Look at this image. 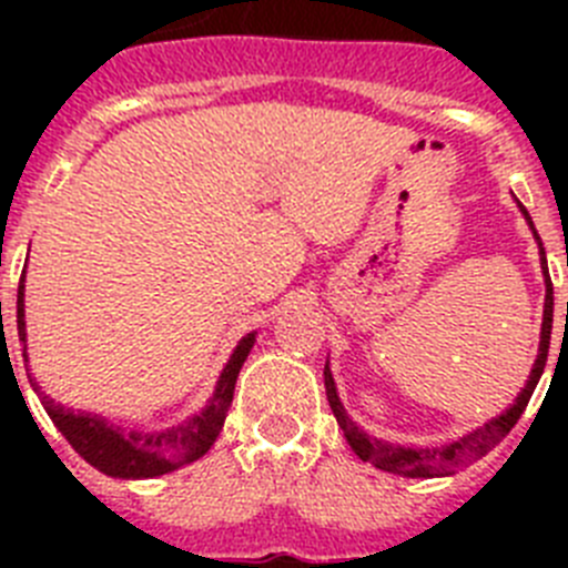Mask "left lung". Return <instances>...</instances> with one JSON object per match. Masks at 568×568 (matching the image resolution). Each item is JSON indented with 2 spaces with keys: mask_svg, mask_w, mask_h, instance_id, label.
Returning a JSON list of instances; mask_svg holds the SVG:
<instances>
[{
  "mask_svg": "<svg viewBox=\"0 0 568 568\" xmlns=\"http://www.w3.org/2000/svg\"><path fill=\"white\" fill-rule=\"evenodd\" d=\"M520 213H524L526 224H529L531 235L538 241L540 250V270H544L546 278V301H544V324H540V346H538V358L531 364V373L526 386L518 393L515 404L500 413L498 418L486 420L484 426L478 429H471L466 433L464 438L453 440V444L444 446H400V444H389V440H381L375 435L364 433L358 424H355L349 415H346L344 404L338 398V386H335L333 373H329V361L324 364V386H327V400L329 409H333L335 420L344 429L346 444L353 446V453L358 455L361 460L366 464H373L375 469L393 471V475H400V478H444V475H455L460 466H469L471 460L484 458L489 449L500 444V440L509 435V429L518 424V418L524 415L526 404H529L531 393H535V386H538L540 375H544L546 366V355H549V341H551V313H555V295H551V278H549V267H546V250L544 241H540L538 230L531 224V215L526 213L524 204L518 202Z\"/></svg>",
  "mask_w": 568,
  "mask_h": 568,
  "instance_id": "obj_1",
  "label": "left lung"
}]
</instances>
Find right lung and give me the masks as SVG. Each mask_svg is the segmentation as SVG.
<instances>
[{
    "label": "right lung",
    "mask_w": 568,
    "mask_h": 568,
    "mask_svg": "<svg viewBox=\"0 0 568 568\" xmlns=\"http://www.w3.org/2000/svg\"><path fill=\"white\" fill-rule=\"evenodd\" d=\"M17 327L19 341H22V358L28 361V333H24V275L19 281L17 295ZM255 344V333H247L235 344L233 355H230L227 366L222 369L219 381H215L213 398L207 400L202 413L190 415L182 424L168 426V429H130V426H119L108 420L104 415L84 413V409H70V406L57 404L50 395L42 393V386L37 384L33 373L28 369V381L33 386V393L42 400L44 413L57 424L59 433L68 438V444L88 460L90 466H97L99 471L110 475V478L139 480V478H159L173 469L193 464L202 458L210 446L215 444L219 433H222L227 409L233 404L235 378H239L241 366L247 361L250 349Z\"/></svg>",
    "instance_id": "right-lung-1"
}]
</instances>
